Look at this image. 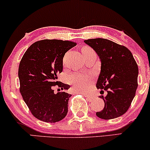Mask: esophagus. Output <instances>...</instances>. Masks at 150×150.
I'll return each instance as SVG.
<instances>
[{
  "label": "esophagus",
  "instance_id": "1",
  "mask_svg": "<svg viewBox=\"0 0 150 150\" xmlns=\"http://www.w3.org/2000/svg\"><path fill=\"white\" fill-rule=\"evenodd\" d=\"M85 96L87 97H88V98H92V96L89 95V94H85Z\"/></svg>",
  "mask_w": 150,
  "mask_h": 150
}]
</instances>
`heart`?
<instances>
[{
	"instance_id": "1",
	"label": "heart",
	"mask_w": 150,
	"mask_h": 150,
	"mask_svg": "<svg viewBox=\"0 0 150 150\" xmlns=\"http://www.w3.org/2000/svg\"><path fill=\"white\" fill-rule=\"evenodd\" d=\"M82 50L90 51L92 49L88 47H85ZM88 82L89 77L87 75H82V74H77V75H73L70 77V82L75 86L77 90L80 91V92H85L87 90Z\"/></svg>"
}]
</instances>
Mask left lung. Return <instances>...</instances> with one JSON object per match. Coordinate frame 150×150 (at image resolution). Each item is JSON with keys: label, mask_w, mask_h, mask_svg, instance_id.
<instances>
[{"label": "left lung", "mask_w": 150, "mask_h": 150, "mask_svg": "<svg viewBox=\"0 0 150 150\" xmlns=\"http://www.w3.org/2000/svg\"><path fill=\"white\" fill-rule=\"evenodd\" d=\"M84 42L94 50L101 61L97 89L107 90L104 108L96 113L99 118H118L128 110L137 87L138 66L130 51L106 39H92Z\"/></svg>", "instance_id": "1"}]
</instances>
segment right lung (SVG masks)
<instances>
[{"instance_id": "right-lung-1", "label": "right lung", "mask_w": 150, "mask_h": 150, "mask_svg": "<svg viewBox=\"0 0 150 150\" xmlns=\"http://www.w3.org/2000/svg\"><path fill=\"white\" fill-rule=\"evenodd\" d=\"M76 43L58 39H44L27 49L19 65L20 93L31 113L37 119L56 123L66 116L71 94H55L53 86L68 89L69 85L58 82V73L63 71L65 53Z\"/></svg>"}]
</instances>
